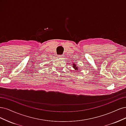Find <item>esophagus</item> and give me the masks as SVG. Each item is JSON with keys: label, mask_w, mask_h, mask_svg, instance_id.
<instances>
[{"label": "esophagus", "mask_w": 126, "mask_h": 126, "mask_svg": "<svg viewBox=\"0 0 126 126\" xmlns=\"http://www.w3.org/2000/svg\"><path fill=\"white\" fill-rule=\"evenodd\" d=\"M58 57L60 59H63V55H58Z\"/></svg>", "instance_id": "34e87169"}]
</instances>
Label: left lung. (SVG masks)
<instances>
[{"instance_id":"left-lung-1","label":"left lung","mask_w":126,"mask_h":126,"mask_svg":"<svg viewBox=\"0 0 126 126\" xmlns=\"http://www.w3.org/2000/svg\"><path fill=\"white\" fill-rule=\"evenodd\" d=\"M72 66H73V68H74V70H75V71H79V69L80 68H79L78 66H77V65L75 64V63H73V64Z\"/></svg>"}]
</instances>
